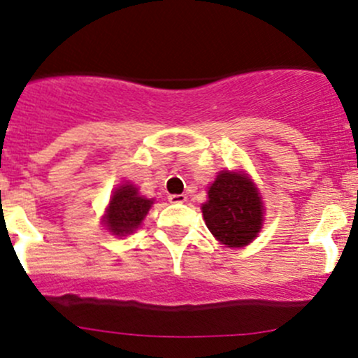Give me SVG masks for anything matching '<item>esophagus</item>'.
Segmentation results:
<instances>
[{
	"label": "esophagus",
	"mask_w": 358,
	"mask_h": 358,
	"mask_svg": "<svg viewBox=\"0 0 358 358\" xmlns=\"http://www.w3.org/2000/svg\"><path fill=\"white\" fill-rule=\"evenodd\" d=\"M168 201L171 204H183V202H187V196L185 194H171V196H168Z\"/></svg>",
	"instance_id": "34e87169"
}]
</instances>
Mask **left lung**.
I'll list each match as a JSON object with an SVG mask.
<instances>
[{"label": "left lung", "mask_w": 358, "mask_h": 358, "mask_svg": "<svg viewBox=\"0 0 358 358\" xmlns=\"http://www.w3.org/2000/svg\"><path fill=\"white\" fill-rule=\"evenodd\" d=\"M202 204L209 232L229 248H243L258 236L263 206L258 190L244 173L222 171L208 190Z\"/></svg>", "instance_id": "obj_1"}]
</instances>
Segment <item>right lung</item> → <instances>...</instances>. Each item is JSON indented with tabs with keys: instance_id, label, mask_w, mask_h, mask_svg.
<instances>
[{
	"instance_id": "1",
	"label": "right lung",
	"mask_w": 358,
	"mask_h": 358,
	"mask_svg": "<svg viewBox=\"0 0 358 358\" xmlns=\"http://www.w3.org/2000/svg\"><path fill=\"white\" fill-rule=\"evenodd\" d=\"M152 201L138 196V190L133 185H121L112 196L109 209H107L106 225L115 236L131 234L138 229L142 220L149 213Z\"/></svg>"
}]
</instances>
